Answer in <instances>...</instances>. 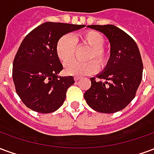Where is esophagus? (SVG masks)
Wrapping results in <instances>:
<instances>
[{
    "mask_svg": "<svg viewBox=\"0 0 154 154\" xmlns=\"http://www.w3.org/2000/svg\"><path fill=\"white\" fill-rule=\"evenodd\" d=\"M79 79H80V77H74V81H75V82H77Z\"/></svg>",
    "mask_w": 154,
    "mask_h": 154,
    "instance_id": "1",
    "label": "esophagus"
}]
</instances>
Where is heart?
Returning <instances> with one entry per match:
<instances>
[{"instance_id": "heart-1", "label": "heart", "mask_w": 154, "mask_h": 154, "mask_svg": "<svg viewBox=\"0 0 154 154\" xmlns=\"http://www.w3.org/2000/svg\"><path fill=\"white\" fill-rule=\"evenodd\" d=\"M104 44V36L96 30L82 32L74 37L67 34L58 39L56 53L60 61L66 63L75 57L77 47L90 48V51L86 55V60L88 62H70L65 66V72L71 76L91 75L97 72L98 66L103 69L109 63L110 53L103 47Z\"/></svg>"}]
</instances>
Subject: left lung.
<instances>
[{
  "instance_id": "obj_1",
  "label": "left lung",
  "mask_w": 154,
  "mask_h": 154,
  "mask_svg": "<svg viewBox=\"0 0 154 154\" xmlns=\"http://www.w3.org/2000/svg\"><path fill=\"white\" fill-rule=\"evenodd\" d=\"M103 33L110 43L109 63L91 77V86L84 93L88 106L97 112L115 113L123 110L135 97L143 77V62L139 48L128 34L113 25H88Z\"/></svg>"
}]
</instances>
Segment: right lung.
<instances>
[{"label":"right lung","mask_w":154,"mask_h":154,"mask_svg":"<svg viewBox=\"0 0 154 154\" xmlns=\"http://www.w3.org/2000/svg\"><path fill=\"white\" fill-rule=\"evenodd\" d=\"M84 25L46 22L25 36L13 62L12 77L16 93L36 112L52 113L63 105L73 77H60L63 69L56 53L58 39Z\"/></svg>","instance_id":"right-lung-1"}]
</instances>
